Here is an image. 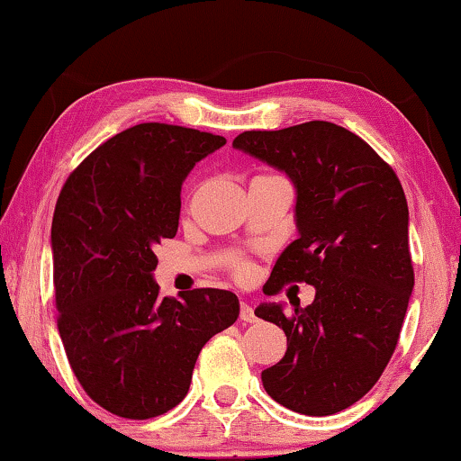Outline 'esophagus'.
Returning a JSON list of instances; mask_svg holds the SVG:
<instances>
[{
	"mask_svg": "<svg viewBox=\"0 0 461 461\" xmlns=\"http://www.w3.org/2000/svg\"><path fill=\"white\" fill-rule=\"evenodd\" d=\"M240 321H244V322H254V321H257V314H254L252 306L246 304V302H242V306H240Z\"/></svg>",
	"mask_w": 461,
	"mask_h": 461,
	"instance_id": "34e87169",
	"label": "esophagus"
}]
</instances>
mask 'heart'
<instances>
[{
    "instance_id": "b5f03b06",
    "label": "heart",
    "mask_w": 461,
    "mask_h": 461,
    "mask_svg": "<svg viewBox=\"0 0 461 461\" xmlns=\"http://www.w3.org/2000/svg\"><path fill=\"white\" fill-rule=\"evenodd\" d=\"M238 273L240 275H246V273H249V269H246V267H238Z\"/></svg>"
}]
</instances>
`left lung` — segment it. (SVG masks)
Returning <instances> with one entry per match:
<instances>
[{
  "instance_id": "left-lung-1",
  "label": "left lung",
  "mask_w": 461,
  "mask_h": 461,
  "mask_svg": "<svg viewBox=\"0 0 461 461\" xmlns=\"http://www.w3.org/2000/svg\"><path fill=\"white\" fill-rule=\"evenodd\" d=\"M233 149L271 165L296 188L298 240L279 254L265 294L306 281L314 302L257 306L284 329L287 352L263 370L281 406L329 416L379 381L400 339L414 290L408 203L395 171L360 136L331 122L244 132Z\"/></svg>"
}]
</instances>
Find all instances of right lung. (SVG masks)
<instances>
[{
	"label": "right lung",
	"instance_id": "obj_1",
	"mask_svg": "<svg viewBox=\"0 0 461 461\" xmlns=\"http://www.w3.org/2000/svg\"><path fill=\"white\" fill-rule=\"evenodd\" d=\"M225 144L201 130L139 123L93 150L61 188L51 223L58 327L82 389L147 420L186 397L204 343L240 314L228 290L161 298L157 244L180 223L182 184Z\"/></svg>",
	"mask_w": 461,
	"mask_h": 461
}]
</instances>
